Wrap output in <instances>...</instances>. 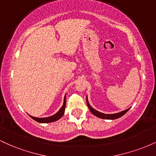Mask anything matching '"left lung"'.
<instances>
[{
  "mask_svg": "<svg viewBox=\"0 0 156 156\" xmlns=\"http://www.w3.org/2000/svg\"><path fill=\"white\" fill-rule=\"evenodd\" d=\"M87 105H88L89 110H90V112L92 113L94 115H95L96 117H99V118H101V119H118V118L121 117L122 116H123L125 113H127L128 110H129L130 108H128L126 109V110L125 111H122V112H119V113H117V114H103V113H101L100 112H98V111L95 110L94 108H93L92 106H91L90 104H89V101H88V99H87Z\"/></svg>",
  "mask_w": 156,
  "mask_h": 156,
  "instance_id": "obj_1",
  "label": "left lung"
}]
</instances>
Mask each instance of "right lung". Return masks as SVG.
Masks as SVG:
<instances>
[{"label": "right lung", "mask_w": 156, "mask_h": 156, "mask_svg": "<svg viewBox=\"0 0 156 156\" xmlns=\"http://www.w3.org/2000/svg\"><path fill=\"white\" fill-rule=\"evenodd\" d=\"M65 106H66V95L64 96V103L63 105L62 106V108L59 109L58 112L56 114H55L54 115L51 116V117H44V118H38V117H32V116L29 115L32 119H34L35 121L38 122L39 123H48V122H53L57 121L58 119H59L64 114V110H65Z\"/></svg>", "instance_id": "add662e5"}]
</instances>
